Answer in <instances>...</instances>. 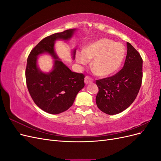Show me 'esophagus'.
Masks as SVG:
<instances>
[{
	"mask_svg": "<svg viewBox=\"0 0 161 161\" xmlns=\"http://www.w3.org/2000/svg\"><path fill=\"white\" fill-rule=\"evenodd\" d=\"M92 82H93V79H92L91 77H90L89 76H85V84H89Z\"/></svg>",
	"mask_w": 161,
	"mask_h": 161,
	"instance_id": "1",
	"label": "esophagus"
}]
</instances>
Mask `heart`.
Wrapping results in <instances>:
<instances>
[{
  "label": "heart",
  "instance_id": "b5f03b06",
  "mask_svg": "<svg viewBox=\"0 0 161 161\" xmlns=\"http://www.w3.org/2000/svg\"><path fill=\"white\" fill-rule=\"evenodd\" d=\"M124 56L125 48L122 44L103 38L90 43L82 51L77 52L76 60L82 65L92 60L91 66L96 74L105 76L118 70Z\"/></svg>",
  "mask_w": 161,
  "mask_h": 161
}]
</instances>
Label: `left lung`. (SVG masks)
Here are the masks:
<instances>
[{"label":"left lung","instance_id":"1","mask_svg":"<svg viewBox=\"0 0 161 161\" xmlns=\"http://www.w3.org/2000/svg\"><path fill=\"white\" fill-rule=\"evenodd\" d=\"M127 56L122 69L114 76L96 80L98 108L108 115L121 113L133 103L142 80V58L127 42Z\"/></svg>","mask_w":161,"mask_h":161}]
</instances>
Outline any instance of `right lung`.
Instances as JSON below:
<instances>
[{"label": "right lung", "instance_id": "add662e5", "mask_svg": "<svg viewBox=\"0 0 161 161\" xmlns=\"http://www.w3.org/2000/svg\"><path fill=\"white\" fill-rule=\"evenodd\" d=\"M75 30H68L47 36L38 43L31 51L27 61L26 83L32 99L39 108L48 114H58L69 109L76 96L85 86V75L72 72L54 52V42L72 37ZM44 52L55 58L54 69L43 73L38 69L36 56ZM75 50L73 52L75 58Z\"/></svg>", "mask_w": 161, "mask_h": 161}]
</instances>
